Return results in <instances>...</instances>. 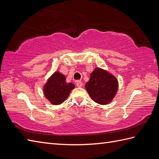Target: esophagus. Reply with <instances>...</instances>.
Returning a JSON list of instances; mask_svg holds the SVG:
<instances>
[{
  "instance_id": "34e87169",
  "label": "esophagus",
  "mask_w": 159,
  "mask_h": 159,
  "mask_svg": "<svg viewBox=\"0 0 159 159\" xmlns=\"http://www.w3.org/2000/svg\"><path fill=\"white\" fill-rule=\"evenodd\" d=\"M76 85H77V87H82L83 86V83L81 82V81H80V80L76 81Z\"/></svg>"
}]
</instances>
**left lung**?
<instances>
[{
    "label": "left lung",
    "mask_w": 159,
    "mask_h": 159,
    "mask_svg": "<svg viewBox=\"0 0 159 159\" xmlns=\"http://www.w3.org/2000/svg\"><path fill=\"white\" fill-rule=\"evenodd\" d=\"M85 88L94 102L105 105L115 96L118 90V81L108 72L98 68L91 74Z\"/></svg>",
    "instance_id": "1"
}]
</instances>
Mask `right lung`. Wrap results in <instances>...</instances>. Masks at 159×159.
I'll return each mask as SVG.
<instances>
[{
	"label": "right lung",
	"mask_w": 159,
	"mask_h": 159,
	"mask_svg": "<svg viewBox=\"0 0 159 159\" xmlns=\"http://www.w3.org/2000/svg\"><path fill=\"white\" fill-rule=\"evenodd\" d=\"M74 88L75 84L66 82L65 76L55 72L44 87V94L51 104L59 105L66 100Z\"/></svg>",
	"instance_id": "add662e5"
}]
</instances>
